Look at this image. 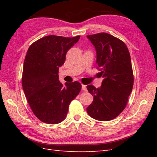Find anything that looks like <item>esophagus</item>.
<instances>
[{
    "label": "esophagus",
    "mask_w": 157,
    "mask_h": 157,
    "mask_svg": "<svg viewBox=\"0 0 157 157\" xmlns=\"http://www.w3.org/2000/svg\"><path fill=\"white\" fill-rule=\"evenodd\" d=\"M82 90L84 91H87V88H86V86L82 84Z\"/></svg>",
    "instance_id": "esophagus-1"
}]
</instances>
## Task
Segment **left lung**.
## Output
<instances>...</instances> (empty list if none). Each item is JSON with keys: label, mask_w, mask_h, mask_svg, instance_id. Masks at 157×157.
Returning <instances> with one entry per match:
<instances>
[{"label": "left lung", "mask_w": 157, "mask_h": 157, "mask_svg": "<svg viewBox=\"0 0 157 157\" xmlns=\"http://www.w3.org/2000/svg\"><path fill=\"white\" fill-rule=\"evenodd\" d=\"M96 51V68L104 78L101 88L87 86L94 100L87 113L98 121L116 118L125 109L134 85L129 52L121 40L107 33L87 36Z\"/></svg>", "instance_id": "left-lung-1"}]
</instances>
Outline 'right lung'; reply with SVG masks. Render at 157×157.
<instances>
[{
	"label": "right lung",
	"instance_id": "add662e5",
	"mask_svg": "<svg viewBox=\"0 0 157 157\" xmlns=\"http://www.w3.org/2000/svg\"><path fill=\"white\" fill-rule=\"evenodd\" d=\"M79 38L47 36L32 43L28 50L22 86L32 112L42 122L56 124L63 121L70 103L81 90L78 82L65 83L64 87L58 74L67 52Z\"/></svg>",
	"mask_w": 157,
	"mask_h": 157
}]
</instances>
